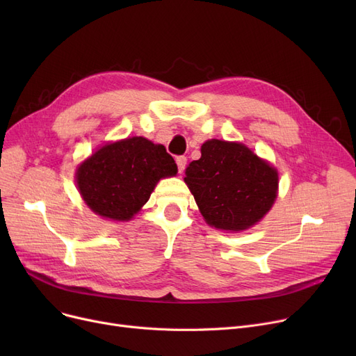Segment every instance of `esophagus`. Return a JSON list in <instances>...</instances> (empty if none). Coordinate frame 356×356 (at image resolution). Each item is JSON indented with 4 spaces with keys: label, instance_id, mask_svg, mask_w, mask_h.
<instances>
[{
    "label": "esophagus",
    "instance_id": "obj_1",
    "mask_svg": "<svg viewBox=\"0 0 356 356\" xmlns=\"http://www.w3.org/2000/svg\"><path fill=\"white\" fill-rule=\"evenodd\" d=\"M176 163H177V167H179V172L181 173L184 170L186 163H188V159H186L184 156H177L176 157Z\"/></svg>",
    "mask_w": 356,
    "mask_h": 356
}]
</instances>
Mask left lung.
Listing matches in <instances>:
<instances>
[{
	"label": "left lung",
	"mask_w": 356,
	"mask_h": 356,
	"mask_svg": "<svg viewBox=\"0 0 356 356\" xmlns=\"http://www.w3.org/2000/svg\"><path fill=\"white\" fill-rule=\"evenodd\" d=\"M202 157L186 167L184 181L209 225L244 231L263 218L277 197L275 168L238 143L209 140Z\"/></svg>",
	"instance_id": "8db88e82"
}]
</instances>
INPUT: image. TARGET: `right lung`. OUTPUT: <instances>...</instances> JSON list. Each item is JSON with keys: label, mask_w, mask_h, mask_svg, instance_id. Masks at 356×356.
Segmentation results:
<instances>
[{"label": "right lung", "mask_w": 356, "mask_h": 356, "mask_svg": "<svg viewBox=\"0 0 356 356\" xmlns=\"http://www.w3.org/2000/svg\"><path fill=\"white\" fill-rule=\"evenodd\" d=\"M177 173L164 145L133 137L106 144L81 164L78 189L88 207L101 216L128 220L149 199L163 177Z\"/></svg>", "instance_id": "obj_1"}]
</instances>
